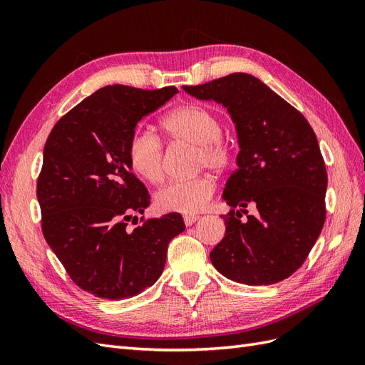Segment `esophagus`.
Segmentation results:
<instances>
[{
    "mask_svg": "<svg viewBox=\"0 0 365 365\" xmlns=\"http://www.w3.org/2000/svg\"><path fill=\"white\" fill-rule=\"evenodd\" d=\"M184 224L185 225H192V224H195L197 219H200V216H196V215H185L184 217Z\"/></svg>",
    "mask_w": 365,
    "mask_h": 365,
    "instance_id": "1",
    "label": "esophagus"
}]
</instances>
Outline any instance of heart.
<instances>
[{"instance_id":"obj_1","label":"heart","mask_w":365,"mask_h":365,"mask_svg":"<svg viewBox=\"0 0 365 365\" xmlns=\"http://www.w3.org/2000/svg\"><path fill=\"white\" fill-rule=\"evenodd\" d=\"M165 137L184 141L197 149V168L224 172L235 158V145L222 129V120L213 108L204 103H185L173 108L161 120ZM130 168L143 180L158 184L164 178V146L161 138L146 129H137L128 143ZM216 182L208 175L170 181L155 195V202L164 212L196 213L213 196Z\"/></svg>"}]
</instances>
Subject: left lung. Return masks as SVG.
<instances>
[{"label": "left lung", "instance_id": "1", "mask_svg": "<svg viewBox=\"0 0 365 365\" xmlns=\"http://www.w3.org/2000/svg\"><path fill=\"white\" fill-rule=\"evenodd\" d=\"M201 101L222 103L236 123L237 169L222 197L225 236L210 252L227 279L272 284L304 263L326 220V164L304 115L257 77L233 73L182 86ZM257 212L249 215L246 207ZM237 206L240 210H235ZM249 216L242 221L241 213Z\"/></svg>", "mask_w": 365, "mask_h": 365}]
</instances>
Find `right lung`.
<instances>
[{
	"label": "right lung",
	"instance_id": "1",
	"mask_svg": "<svg viewBox=\"0 0 365 365\" xmlns=\"http://www.w3.org/2000/svg\"><path fill=\"white\" fill-rule=\"evenodd\" d=\"M178 93L108 85L76 105L43 146L36 195L42 233L70 279L108 300L145 291L164 269L180 213L140 219L150 195L132 173L128 143L138 121Z\"/></svg>",
	"mask_w": 365,
	"mask_h": 365
}]
</instances>
